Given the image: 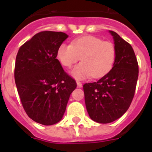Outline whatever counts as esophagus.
Returning <instances> with one entry per match:
<instances>
[{
  "label": "esophagus",
  "instance_id": "1",
  "mask_svg": "<svg viewBox=\"0 0 152 152\" xmlns=\"http://www.w3.org/2000/svg\"><path fill=\"white\" fill-rule=\"evenodd\" d=\"M76 83H77V87H82V82H79V81H76Z\"/></svg>",
  "mask_w": 152,
  "mask_h": 152
}]
</instances>
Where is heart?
<instances>
[{
	"instance_id": "1",
	"label": "heart",
	"mask_w": 152,
	"mask_h": 152,
	"mask_svg": "<svg viewBox=\"0 0 152 152\" xmlns=\"http://www.w3.org/2000/svg\"><path fill=\"white\" fill-rule=\"evenodd\" d=\"M116 54V48L113 42L92 35L76 38L71 44H62L56 51V57L65 67H71L82 59V62L71 71V74L78 79L104 76L114 65Z\"/></svg>"
}]
</instances>
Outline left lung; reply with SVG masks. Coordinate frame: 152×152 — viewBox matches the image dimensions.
I'll list each match as a JSON object with an SVG mask.
<instances>
[{
	"label": "left lung",
	"mask_w": 152,
	"mask_h": 152,
	"mask_svg": "<svg viewBox=\"0 0 152 152\" xmlns=\"http://www.w3.org/2000/svg\"><path fill=\"white\" fill-rule=\"evenodd\" d=\"M116 48L112 70L96 82L83 85L87 113L100 124L117 120L127 111L135 93L138 63L132 47L117 33L110 31Z\"/></svg>",
	"instance_id": "1"
}]
</instances>
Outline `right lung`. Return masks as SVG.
<instances>
[{
    "instance_id": "right-lung-1",
    "label": "right lung",
    "mask_w": 152,
    "mask_h": 152,
    "mask_svg": "<svg viewBox=\"0 0 152 152\" xmlns=\"http://www.w3.org/2000/svg\"><path fill=\"white\" fill-rule=\"evenodd\" d=\"M67 37L63 32H39L21 45L16 56L15 80L23 107L42 125L60 121L77 86L56 59L58 48Z\"/></svg>"
}]
</instances>
